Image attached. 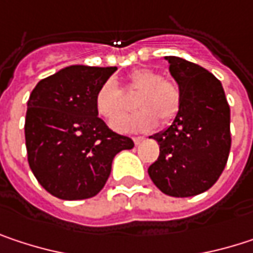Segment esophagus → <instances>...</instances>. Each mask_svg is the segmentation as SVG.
Listing matches in <instances>:
<instances>
[{
    "label": "esophagus",
    "instance_id": "obj_1",
    "mask_svg": "<svg viewBox=\"0 0 253 253\" xmlns=\"http://www.w3.org/2000/svg\"><path fill=\"white\" fill-rule=\"evenodd\" d=\"M145 140V137L143 136H134L133 137V142H134V145H139L140 142H143Z\"/></svg>",
    "mask_w": 253,
    "mask_h": 253
}]
</instances>
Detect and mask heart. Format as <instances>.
Instances as JSON below:
<instances>
[{"mask_svg": "<svg viewBox=\"0 0 253 253\" xmlns=\"http://www.w3.org/2000/svg\"><path fill=\"white\" fill-rule=\"evenodd\" d=\"M127 92L137 93L133 101L137 111L114 126L119 131H148L158 122L161 126L171 123L180 111V84L174 79L163 77L157 70H133L127 76ZM95 108L102 119L113 125L130 110V104L114 80H105L96 92Z\"/></svg>", "mask_w": 253, "mask_h": 253, "instance_id": "b5f03b06", "label": "heart"}]
</instances>
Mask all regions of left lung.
<instances>
[{
    "label": "left lung",
    "mask_w": 253,
    "mask_h": 253,
    "mask_svg": "<svg viewBox=\"0 0 253 253\" xmlns=\"http://www.w3.org/2000/svg\"><path fill=\"white\" fill-rule=\"evenodd\" d=\"M166 60L180 84L181 105L173 125L154 136L160 155L148 174L163 193L187 198L214 186L227 164L230 107L212 73L178 57Z\"/></svg>",
    "instance_id": "1"
}]
</instances>
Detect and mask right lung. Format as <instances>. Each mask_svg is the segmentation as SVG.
<instances>
[{
	"label": "right lung",
	"instance_id": "1",
	"mask_svg": "<svg viewBox=\"0 0 253 253\" xmlns=\"http://www.w3.org/2000/svg\"><path fill=\"white\" fill-rule=\"evenodd\" d=\"M117 67L70 66L42 79L30 93L25 122L27 161L52 196L87 199L105 186L113 158L133 140L98 117L95 96Z\"/></svg>",
	"mask_w": 253,
	"mask_h": 253
}]
</instances>
